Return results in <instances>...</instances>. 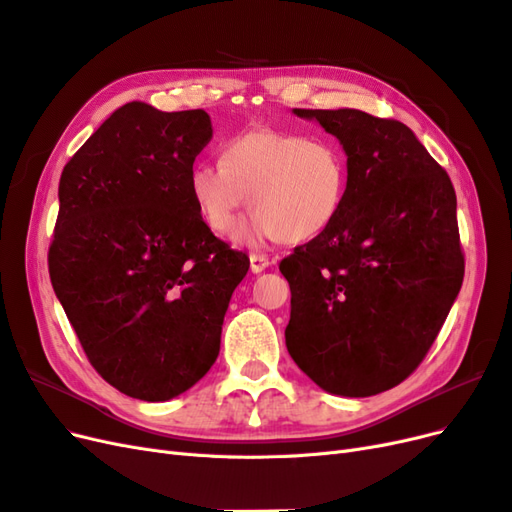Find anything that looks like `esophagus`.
I'll use <instances>...</instances> for the list:
<instances>
[{
	"instance_id": "esophagus-1",
	"label": "esophagus",
	"mask_w": 512,
	"mask_h": 512,
	"mask_svg": "<svg viewBox=\"0 0 512 512\" xmlns=\"http://www.w3.org/2000/svg\"><path fill=\"white\" fill-rule=\"evenodd\" d=\"M249 259H251V272L253 274H259L266 268H270V263H272L266 255H259V253H253Z\"/></svg>"
}]
</instances>
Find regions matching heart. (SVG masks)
Listing matches in <instances>:
<instances>
[{
  "instance_id": "1",
  "label": "heart",
  "mask_w": 512,
  "mask_h": 512,
  "mask_svg": "<svg viewBox=\"0 0 512 512\" xmlns=\"http://www.w3.org/2000/svg\"><path fill=\"white\" fill-rule=\"evenodd\" d=\"M189 187L212 232H232L249 197L255 212L240 227V240L306 242L338 219L349 191V166L340 146L329 140L251 129L223 144L221 163L193 166Z\"/></svg>"
}]
</instances>
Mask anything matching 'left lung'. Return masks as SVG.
I'll return each mask as SVG.
<instances>
[{"label":"left lung","mask_w":512,"mask_h":512,"mask_svg":"<svg viewBox=\"0 0 512 512\" xmlns=\"http://www.w3.org/2000/svg\"><path fill=\"white\" fill-rule=\"evenodd\" d=\"M338 138L349 191L338 219L280 261L287 351L321 389L368 398L434 344L464 280L449 174L412 131L355 108H293Z\"/></svg>","instance_id":"8db88e82"}]
</instances>
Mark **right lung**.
<instances>
[{"label":"right lung","mask_w":512,"mask_h":512,"mask_svg":"<svg viewBox=\"0 0 512 512\" xmlns=\"http://www.w3.org/2000/svg\"><path fill=\"white\" fill-rule=\"evenodd\" d=\"M210 138L204 110L129 102L61 172L51 283L91 366L129 398L166 402L200 381L251 266L193 202Z\"/></svg>","instance_id":"obj_1"}]
</instances>
